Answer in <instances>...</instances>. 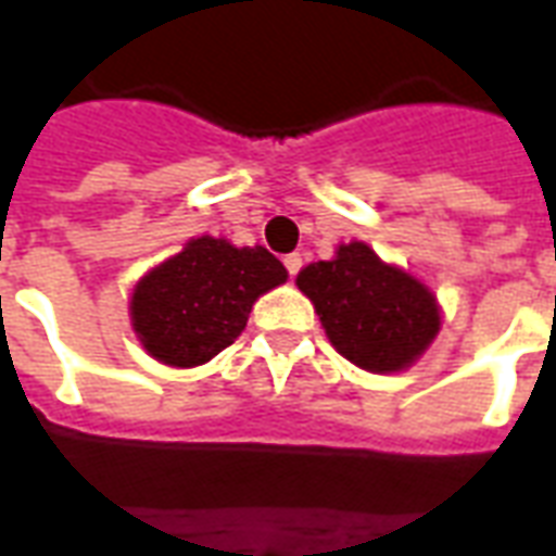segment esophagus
Here are the masks:
<instances>
[{
  "label": "esophagus",
  "instance_id": "obj_1",
  "mask_svg": "<svg viewBox=\"0 0 556 556\" xmlns=\"http://www.w3.org/2000/svg\"><path fill=\"white\" fill-rule=\"evenodd\" d=\"M283 266H287V273L290 275H295L299 273V269H302V254H287V257H283Z\"/></svg>",
  "mask_w": 556,
  "mask_h": 556
}]
</instances>
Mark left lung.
Returning a JSON list of instances; mask_svg holds the SVG:
<instances>
[{
	"mask_svg": "<svg viewBox=\"0 0 556 556\" xmlns=\"http://www.w3.org/2000/svg\"><path fill=\"white\" fill-rule=\"evenodd\" d=\"M295 283L319 313L333 349L366 372H402L442 328L437 295L363 240L337 245L331 261L307 263Z\"/></svg>",
	"mask_w": 556,
	"mask_h": 556,
	"instance_id": "1",
	"label": "left lung"
}]
</instances>
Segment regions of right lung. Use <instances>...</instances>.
Here are the masks:
<instances>
[{"instance_id":"right-lung-1","label":"right lung","mask_w":556,"mask_h":556,"mask_svg":"<svg viewBox=\"0 0 556 556\" xmlns=\"http://www.w3.org/2000/svg\"><path fill=\"white\" fill-rule=\"evenodd\" d=\"M287 281L283 263L263 245L237 249L225 237H193L135 283L131 328L149 357L193 369L243 333L252 304Z\"/></svg>"}]
</instances>
